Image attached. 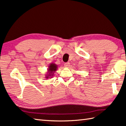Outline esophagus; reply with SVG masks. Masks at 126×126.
<instances>
[{"instance_id": "esophagus-1", "label": "esophagus", "mask_w": 126, "mask_h": 126, "mask_svg": "<svg viewBox=\"0 0 126 126\" xmlns=\"http://www.w3.org/2000/svg\"><path fill=\"white\" fill-rule=\"evenodd\" d=\"M69 65H70V63H69V62H66V63H64L65 67H69V66H70Z\"/></svg>"}]
</instances>
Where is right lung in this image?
Returning a JSON list of instances; mask_svg holds the SVG:
<instances>
[{
	"label": "right lung",
	"mask_w": 126,
	"mask_h": 126,
	"mask_svg": "<svg viewBox=\"0 0 126 126\" xmlns=\"http://www.w3.org/2000/svg\"><path fill=\"white\" fill-rule=\"evenodd\" d=\"M57 65L55 63H51L49 66V68L47 69V74L46 75L45 78L47 79L48 78H52V77L53 75V74L57 70Z\"/></svg>",
	"instance_id": "add662e5"
}]
</instances>
